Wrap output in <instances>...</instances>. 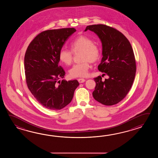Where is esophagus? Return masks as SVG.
<instances>
[{"instance_id": "esophagus-1", "label": "esophagus", "mask_w": 158, "mask_h": 158, "mask_svg": "<svg viewBox=\"0 0 158 158\" xmlns=\"http://www.w3.org/2000/svg\"><path fill=\"white\" fill-rule=\"evenodd\" d=\"M78 81L79 82V83H83L85 81V80L84 78H79L78 79Z\"/></svg>"}]
</instances>
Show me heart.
Segmentation results:
<instances>
[{"mask_svg":"<svg viewBox=\"0 0 158 158\" xmlns=\"http://www.w3.org/2000/svg\"><path fill=\"white\" fill-rule=\"evenodd\" d=\"M71 50L61 48L59 54L60 60L64 64L69 65L73 61V53L81 51V63L74 64L69 71L71 77H85L89 73L90 68V62L94 63L99 59L101 49L97 44L93 43L90 38L85 35H80L70 44Z\"/></svg>","mask_w":158,"mask_h":158,"instance_id":"heart-1","label":"heart"}]
</instances>
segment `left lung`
<instances>
[{"label": "left lung", "mask_w": 158, "mask_h": 158, "mask_svg": "<svg viewBox=\"0 0 158 158\" xmlns=\"http://www.w3.org/2000/svg\"><path fill=\"white\" fill-rule=\"evenodd\" d=\"M87 30L101 40L103 57L98 69L109 77L104 81L101 76L94 78L93 96L106 106L117 104L126 97L135 78L136 64L131 44L120 31L106 25H89L85 31Z\"/></svg>", "instance_id": "8db88e82"}]
</instances>
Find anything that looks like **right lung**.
Instances as JSON below:
<instances>
[{
  "label": "right lung",
  "mask_w": 158,
  "mask_h": 158,
  "mask_svg": "<svg viewBox=\"0 0 158 158\" xmlns=\"http://www.w3.org/2000/svg\"><path fill=\"white\" fill-rule=\"evenodd\" d=\"M74 28L46 30L34 38L24 57L25 73L28 89L44 107L59 110L70 103L77 80L59 81L65 74L59 65V51Z\"/></svg>",
  "instance_id": "right-lung-1"
}]
</instances>
